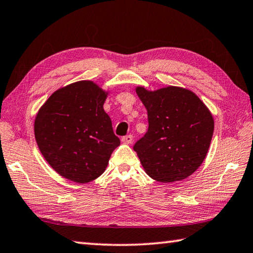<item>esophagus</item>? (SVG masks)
Returning <instances> with one entry per match:
<instances>
[{
	"mask_svg": "<svg viewBox=\"0 0 253 253\" xmlns=\"http://www.w3.org/2000/svg\"><path fill=\"white\" fill-rule=\"evenodd\" d=\"M122 141L124 144H131L132 141V136L131 135H127V136H124L122 138Z\"/></svg>",
	"mask_w": 253,
	"mask_h": 253,
	"instance_id": "34e87169",
	"label": "esophagus"
}]
</instances>
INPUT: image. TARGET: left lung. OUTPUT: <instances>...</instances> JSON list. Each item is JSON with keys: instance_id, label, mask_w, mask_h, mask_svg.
<instances>
[{"instance_id": "8db88e82", "label": "left lung", "mask_w": 253, "mask_h": 253, "mask_svg": "<svg viewBox=\"0 0 253 253\" xmlns=\"http://www.w3.org/2000/svg\"><path fill=\"white\" fill-rule=\"evenodd\" d=\"M136 93L148 114V131L134 150L146 173L155 180H182L198 169L213 135L212 114L194 91L167 86Z\"/></svg>"}]
</instances>
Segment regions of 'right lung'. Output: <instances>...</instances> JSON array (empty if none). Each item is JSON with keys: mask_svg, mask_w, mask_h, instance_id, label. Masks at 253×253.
<instances>
[{"mask_svg": "<svg viewBox=\"0 0 253 253\" xmlns=\"http://www.w3.org/2000/svg\"><path fill=\"white\" fill-rule=\"evenodd\" d=\"M109 90L93 81L61 87L49 96L34 121L43 157L59 176L77 183L94 180L121 145L104 111Z\"/></svg>", "mask_w": 253, "mask_h": 253, "instance_id": "obj_1", "label": "right lung"}]
</instances>
